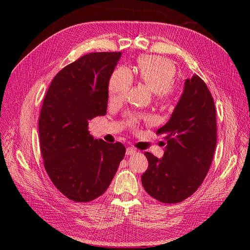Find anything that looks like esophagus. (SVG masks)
<instances>
[{"mask_svg": "<svg viewBox=\"0 0 250 250\" xmlns=\"http://www.w3.org/2000/svg\"><path fill=\"white\" fill-rule=\"evenodd\" d=\"M135 152H137V149H135V148H133V147H127V149H126V154L127 155H132Z\"/></svg>", "mask_w": 250, "mask_h": 250, "instance_id": "obj_1", "label": "esophagus"}]
</instances>
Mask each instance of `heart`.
Returning a JSON list of instances; mask_svg holds the SVG:
<instances>
[{"label":"heart","mask_w":250,"mask_h":250,"mask_svg":"<svg viewBox=\"0 0 250 250\" xmlns=\"http://www.w3.org/2000/svg\"><path fill=\"white\" fill-rule=\"evenodd\" d=\"M132 73L152 90L158 99H169L173 95L176 70L175 65L169 59L160 56H143L138 60ZM132 73L126 66H119L112 72L108 82L110 103H120L125 99L133 82ZM145 119L149 120L148 117ZM137 123L138 118H130L129 124L132 127Z\"/></svg>","instance_id":"1"}]
</instances>
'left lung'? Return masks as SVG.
<instances>
[{
	"label": "left lung",
	"mask_w": 250,
	"mask_h": 250,
	"mask_svg": "<svg viewBox=\"0 0 250 250\" xmlns=\"http://www.w3.org/2000/svg\"><path fill=\"white\" fill-rule=\"evenodd\" d=\"M156 133L165 135L167 146L162 158L145 152L149 166L142 185L158 201L181 202L206 178L217 143L214 99L198 75L186 80L170 120Z\"/></svg>",
	"instance_id": "obj_1"
}]
</instances>
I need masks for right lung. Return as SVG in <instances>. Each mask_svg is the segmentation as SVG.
<instances>
[{"mask_svg":"<svg viewBox=\"0 0 250 250\" xmlns=\"http://www.w3.org/2000/svg\"><path fill=\"white\" fill-rule=\"evenodd\" d=\"M121 52H96L60 71L44 97L39 120L43 166L65 197L88 202L107 190L125 155L119 142L94 140L88 121L105 116L108 82Z\"/></svg>","mask_w":250,"mask_h":250,"instance_id":"obj_1","label":"right lung"}]
</instances>
